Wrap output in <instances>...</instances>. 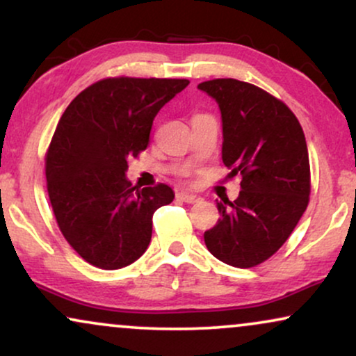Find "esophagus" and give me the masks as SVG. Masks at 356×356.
Returning a JSON list of instances; mask_svg holds the SVG:
<instances>
[{"label": "esophagus", "instance_id": "obj_1", "mask_svg": "<svg viewBox=\"0 0 356 356\" xmlns=\"http://www.w3.org/2000/svg\"><path fill=\"white\" fill-rule=\"evenodd\" d=\"M177 196H178V200L188 202V204H195V202H200L201 201L200 196L191 195V193H188V191H179Z\"/></svg>", "mask_w": 356, "mask_h": 356}]
</instances>
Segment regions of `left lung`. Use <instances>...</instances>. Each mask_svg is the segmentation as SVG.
I'll return each mask as SVG.
<instances>
[{
    "instance_id": "8db88e82",
    "label": "left lung",
    "mask_w": 356,
    "mask_h": 356,
    "mask_svg": "<svg viewBox=\"0 0 356 356\" xmlns=\"http://www.w3.org/2000/svg\"><path fill=\"white\" fill-rule=\"evenodd\" d=\"M197 88L222 114V161L238 175V197L218 202L220 219L204 232L207 250L237 268L268 260L296 227L311 195V168L302 127L283 101L234 78Z\"/></svg>"
}]
</instances>
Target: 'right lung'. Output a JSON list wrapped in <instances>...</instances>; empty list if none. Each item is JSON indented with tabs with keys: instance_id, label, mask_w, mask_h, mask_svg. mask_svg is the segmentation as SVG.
<instances>
[{
	"instance_id": "obj_1",
	"label": "right lung",
	"mask_w": 356,
	"mask_h": 356,
	"mask_svg": "<svg viewBox=\"0 0 356 356\" xmlns=\"http://www.w3.org/2000/svg\"><path fill=\"white\" fill-rule=\"evenodd\" d=\"M189 85L175 78H104L68 104L45 154L47 193L60 232L90 265L118 270L144 255L152 218L173 201L159 183L127 181V160L149 145L156 113Z\"/></svg>"
}]
</instances>
